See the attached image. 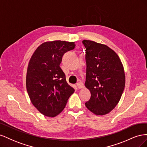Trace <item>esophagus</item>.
Masks as SVG:
<instances>
[{"label":"esophagus","mask_w":147,"mask_h":147,"mask_svg":"<svg viewBox=\"0 0 147 147\" xmlns=\"http://www.w3.org/2000/svg\"><path fill=\"white\" fill-rule=\"evenodd\" d=\"M77 87L79 88V89H81L83 87V83L82 82H78L77 83Z\"/></svg>","instance_id":"obj_1"}]
</instances>
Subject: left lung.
<instances>
[{"instance_id": "1", "label": "left lung", "mask_w": 147, "mask_h": 147, "mask_svg": "<svg viewBox=\"0 0 147 147\" xmlns=\"http://www.w3.org/2000/svg\"><path fill=\"white\" fill-rule=\"evenodd\" d=\"M86 76L84 83L91 92L86 108L94 114L110 113L121 99L125 86V74L119 56L104 44L84 40Z\"/></svg>"}]
</instances>
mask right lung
Instances as JSON below:
<instances>
[{
  "label": "right lung",
  "mask_w": 147,
  "mask_h": 147,
  "mask_svg": "<svg viewBox=\"0 0 147 147\" xmlns=\"http://www.w3.org/2000/svg\"><path fill=\"white\" fill-rule=\"evenodd\" d=\"M75 42H44L31 57L26 74V88L31 102L40 112L55 117L64 110L74 89L67 83L60 67L65 53L75 48Z\"/></svg>",
  "instance_id": "add662e5"
}]
</instances>
